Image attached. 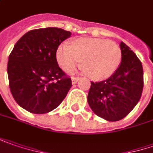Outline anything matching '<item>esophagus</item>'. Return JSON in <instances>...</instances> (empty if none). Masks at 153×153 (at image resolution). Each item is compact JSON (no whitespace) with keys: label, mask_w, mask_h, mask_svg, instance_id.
Returning <instances> with one entry per match:
<instances>
[{"label":"esophagus","mask_w":153,"mask_h":153,"mask_svg":"<svg viewBox=\"0 0 153 153\" xmlns=\"http://www.w3.org/2000/svg\"><path fill=\"white\" fill-rule=\"evenodd\" d=\"M78 81H79V77H72V78H71V82H72L73 84L76 83Z\"/></svg>","instance_id":"34e87169"}]
</instances>
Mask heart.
Here are the masks:
<instances>
[{"label":"heart","instance_id":"b5f03b06","mask_svg":"<svg viewBox=\"0 0 153 153\" xmlns=\"http://www.w3.org/2000/svg\"><path fill=\"white\" fill-rule=\"evenodd\" d=\"M59 66L72 73L81 65L88 76L95 81L105 80L117 71L122 59L120 45L108 39L83 38L73 42L61 44L56 52Z\"/></svg>","mask_w":153,"mask_h":153}]
</instances>
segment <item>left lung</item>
Here are the masks:
<instances>
[{
  "mask_svg": "<svg viewBox=\"0 0 153 153\" xmlns=\"http://www.w3.org/2000/svg\"><path fill=\"white\" fill-rule=\"evenodd\" d=\"M120 46L122 59L117 71L107 80L91 82L88 94L90 108L108 121L125 118L139 102L144 86L140 60L125 43Z\"/></svg>",
  "mask_w": 153,
  "mask_h": 153,
  "instance_id": "left-lung-1",
  "label": "left lung"
}]
</instances>
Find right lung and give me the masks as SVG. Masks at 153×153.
<instances>
[{
  "mask_svg": "<svg viewBox=\"0 0 153 153\" xmlns=\"http://www.w3.org/2000/svg\"><path fill=\"white\" fill-rule=\"evenodd\" d=\"M71 32L57 27L32 30L24 34L7 62L9 88L15 102L33 114H46L59 106L71 88V79L58 66V45Z\"/></svg>",
  "mask_w": 153,
  "mask_h": 153,
  "instance_id": "1",
  "label": "right lung"
}]
</instances>
